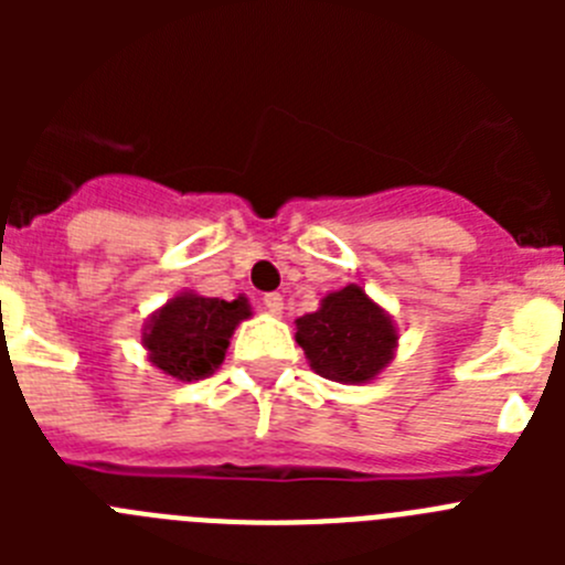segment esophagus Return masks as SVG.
I'll use <instances>...</instances> for the list:
<instances>
[{
	"label": "esophagus",
	"mask_w": 565,
	"mask_h": 565,
	"mask_svg": "<svg viewBox=\"0 0 565 565\" xmlns=\"http://www.w3.org/2000/svg\"><path fill=\"white\" fill-rule=\"evenodd\" d=\"M263 306H266L268 313L279 317V313H282V294H266V297H263Z\"/></svg>",
	"instance_id": "esophagus-1"
}]
</instances>
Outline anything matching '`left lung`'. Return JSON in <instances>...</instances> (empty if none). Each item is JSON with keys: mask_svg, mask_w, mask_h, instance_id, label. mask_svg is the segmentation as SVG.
Here are the masks:
<instances>
[{"mask_svg": "<svg viewBox=\"0 0 565 565\" xmlns=\"http://www.w3.org/2000/svg\"><path fill=\"white\" fill-rule=\"evenodd\" d=\"M297 344L322 379L364 384L393 362L398 331L391 313L351 282L326 294L317 311L297 319Z\"/></svg>", "mask_w": 565, "mask_h": 565, "instance_id": "obj_1", "label": "left lung"}]
</instances>
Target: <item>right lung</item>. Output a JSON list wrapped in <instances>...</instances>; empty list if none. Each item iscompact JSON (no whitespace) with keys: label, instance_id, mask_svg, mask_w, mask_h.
I'll return each mask as SVG.
<instances>
[{"label":"right lung","instance_id":"right-lung-1","mask_svg":"<svg viewBox=\"0 0 565 565\" xmlns=\"http://www.w3.org/2000/svg\"><path fill=\"white\" fill-rule=\"evenodd\" d=\"M248 317L252 306L243 294L226 302L181 291L147 319L141 342L158 371L178 382H198L221 367L234 328Z\"/></svg>","mask_w":565,"mask_h":565}]
</instances>
